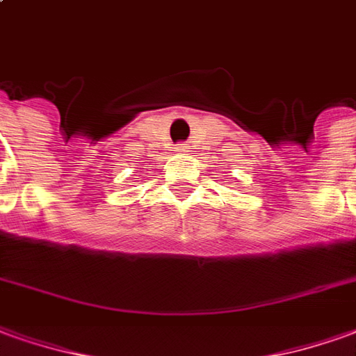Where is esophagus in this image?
I'll return each mask as SVG.
<instances>
[{
  "label": "esophagus",
  "instance_id": "obj_1",
  "mask_svg": "<svg viewBox=\"0 0 356 356\" xmlns=\"http://www.w3.org/2000/svg\"><path fill=\"white\" fill-rule=\"evenodd\" d=\"M175 150H177L179 154H188V152H191V146H188L186 143H179Z\"/></svg>",
  "mask_w": 356,
  "mask_h": 356
}]
</instances>
